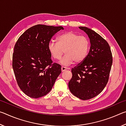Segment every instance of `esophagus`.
I'll list each match as a JSON object with an SVG mask.
<instances>
[{"instance_id": "obj_1", "label": "esophagus", "mask_w": 126, "mask_h": 126, "mask_svg": "<svg viewBox=\"0 0 126 126\" xmlns=\"http://www.w3.org/2000/svg\"><path fill=\"white\" fill-rule=\"evenodd\" d=\"M68 69V68H67V67H62V68H61V71H62V72H64V71H66V70H67Z\"/></svg>"}]
</instances>
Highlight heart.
Listing matches in <instances>:
<instances>
[{
	"instance_id": "b5f03b06",
	"label": "heart",
	"mask_w": 126,
	"mask_h": 126,
	"mask_svg": "<svg viewBox=\"0 0 126 126\" xmlns=\"http://www.w3.org/2000/svg\"><path fill=\"white\" fill-rule=\"evenodd\" d=\"M90 49V42L85 36H79L73 32H67L57 37V43H49L48 49L51 57L55 60L62 59L63 65H68L74 62L76 64L82 63L87 58Z\"/></svg>"
}]
</instances>
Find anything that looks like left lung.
Segmentation results:
<instances>
[{
  "instance_id": "1",
  "label": "left lung",
  "mask_w": 126,
  "mask_h": 126,
  "mask_svg": "<svg viewBox=\"0 0 126 126\" xmlns=\"http://www.w3.org/2000/svg\"><path fill=\"white\" fill-rule=\"evenodd\" d=\"M79 28L88 35L91 48L86 59L72 69L68 87L74 96L88 100L98 95L108 83L112 54L108 42L99 34L87 27Z\"/></svg>"
}]
</instances>
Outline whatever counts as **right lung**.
<instances>
[{
	"mask_svg": "<svg viewBox=\"0 0 126 126\" xmlns=\"http://www.w3.org/2000/svg\"><path fill=\"white\" fill-rule=\"evenodd\" d=\"M61 26L38 24L27 29L14 46L12 66L18 86L33 98L43 97L51 91L61 73V66L53 63L48 46Z\"/></svg>",
	"mask_w": 126,
	"mask_h": 126,
	"instance_id": "obj_1",
	"label": "right lung"
}]
</instances>
